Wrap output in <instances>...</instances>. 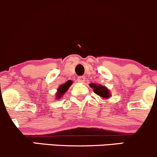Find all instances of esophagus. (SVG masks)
I'll return each instance as SVG.
<instances>
[{"label":"esophagus","instance_id":"esophagus-1","mask_svg":"<svg viewBox=\"0 0 157 157\" xmlns=\"http://www.w3.org/2000/svg\"><path fill=\"white\" fill-rule=\"evenodd\" d=\"M77 80H78L79 82H82V83H83V82H85V77H83V76H80V77H78V78H77Z\"/></svg>","mask_w":157,"mask_h":157}]
</instances>
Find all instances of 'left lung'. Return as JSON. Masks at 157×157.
Wrapping results in <instances>:
<instances>
[{"instance_id":"left-lung-1","label":"left lung","mask_w":157,"mask_h":157,"mask_svg":"<svg viewBox=\"0 0 157 157\" xmlns=\"http://www.w3.org/2000/svg\"><path fill=\"white\" fill-rule=\"evenodd\" d=\"M89 86L92 88L93 91L96 94H98V96L101 97L104 99H108L111 97V94L109 89H107L104 86L101 85V84H96V83H90L89 84Z\"/></svg>"}]
</instances>
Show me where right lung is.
<instances>
[{
	"label": "right lung",
	"instance_id": "right-lung-1",
	"mask_svg": "<svg viewBox=\"0 0 157 157\" xmlns=\"http://www.w3.org/2000/svg\"><path fill=\"white\" fill-rule=\"evenodd\" d=\"M72 82H72L71 80H68V81H67L66 82H65V83L62 84V85L59 86V88L57 89V92L56 93V100L60 99V98L64 95L65 93L68 91V89H69V87L72 84Z\"/></svg>",
	"mask_w": 157,
	"mask_h": 157
}]
</instances>
